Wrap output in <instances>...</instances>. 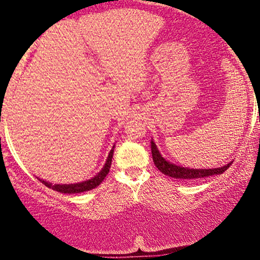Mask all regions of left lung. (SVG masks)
Segmentation results:
<instances>
[{"label":"left lung","mask_w":260,"mask_h":260,"mask_svg":"<svg viewBox=\"0 0 260 260\" xmlns=\"http://www.w3.org/2000/svg\"><path fill=\"white\" fill-rule=\"evenodd\" d=\"M151 151H152V158H153L154 165L157 169L162 172L164 175L174 179L180 180H193V179H203V177H209L212 175H221L222 172L226 171L230 167L232 162L222 167H217V169H204V170H195V169H187V167L176 166V165L171 164V162L166 161L164 157L161 156L159 151L157 149V146L154 145L153 141H151Z\"/></svg>","instance_id":"left-lung-1"}]
</instances>
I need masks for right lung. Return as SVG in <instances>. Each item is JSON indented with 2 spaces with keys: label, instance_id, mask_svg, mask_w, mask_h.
Wrapping results in <instances>:
<instances>
[{
  "label": "right lung",
  "instance_id": "obj_1",
  "mask_svg": "<svg viewBox=\"0 0 260 260\" xmlns=\"http://www.w3.org/2000/svg\"><path fill=\"white\" fill-rule=\"evenodd\" d=\"M113 152H114V147L111 149V152H109L108 158H107V162L106 165H104L103 169H102V171L90 180H86V181H83V182H78V183H69V185H57V183L52 185V183L48 182V181H44V180H40V181L46 186V187L52 188L54 191H57V192H61V193H78V192H84V191L93 190V188H95L96 186L101 185L102 181L106 179V176L108 175L109 169H111V165H112V158H113Z\"/></svg>",
  "mask_w": 260,
  "mask_h": 260
}]
</instances>
